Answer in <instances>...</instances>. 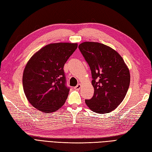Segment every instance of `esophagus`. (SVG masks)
Wrapping results in <instances>:
<instances>
[{
	"instance_id": "esophagus-1",
	"label": "esophagus",
	"mask_w": 152,
	"mask_h": 152,
	"mask_svg": "<svg viewBox=\"0 0 152 152\" xmlns=\"http://www.w3.org/2000/svg\"><path fill=\"white\" fill-rule=\"evenodd\" d=\"M81 87V84H77L76 86L75 87V89H76V90H80Z\"/></svg>"
}]
</instances>
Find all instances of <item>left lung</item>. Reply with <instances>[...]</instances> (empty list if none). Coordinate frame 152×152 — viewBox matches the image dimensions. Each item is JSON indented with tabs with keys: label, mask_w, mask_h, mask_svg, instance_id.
Wrapping results in <instances>:
<instances>
[{
	"label": "left lung",
	"mask_w": 152,
	"mask_h": 152,
	"mask_svg": "<svg viewBox=\"0 0 152 152\" xmlns=\"http://www.w3.org/2000/svg\"><path fill=\"white\" fill-rule=\"evenodd\" d=\"M79 49L91 70L94 96L85 103L96 113L115 110L125 97L130 81L129 69L120 54L98 42H85Z\"/></svg>",
	"instance_id": "8db88e82"
}]
</instances>
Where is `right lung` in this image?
I'll use <instances>...</instances> for the list:
<instances>
[{
  "label": "right lung",
  "mask_w": 152,
  "mask_h": 152,
  "mask_svg": "<svg viewBox=\"0 0 152 152\" xmlns=\"http://www.w3.org/2000/svg\"><path fill=\"white\" fill-rule=\"evenodd\" d=\"M77 48V43L50 44L28 61L23 72V88L28 102L38 110L51 113L64 104L70 89L65 86L64 66Z\"/></svg>",
  "instance_id": "1"
}]
</instances>
